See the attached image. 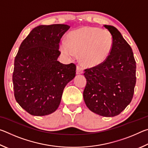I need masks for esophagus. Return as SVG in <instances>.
<instances>
[{"label": "esophagus", "mask_w": 148, "mask_h": 148, "mask_svg": "<svg viewBox=\"0 0 148 148\" xmlns=\"http://www.w3.org/2000/svg\"><path fill=\"white\" fill-rule=\"evenodd\" d=\"M83 68H82V66H77L76 67V74H82L83 73Z\"/></svg>", "instance_id": "obj_1"}]
</instances>
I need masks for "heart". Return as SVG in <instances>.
Here are the masks:
<instances>
[{
    "instance_id": "b5f03b06",
    "label": "heart",
    "mask_w": 148,
    "mask_h": 148,
    "mask_svg": "<svg viewBox=\"0 0 148 148\" xmlns=\"http://www.w3.org/2000/svg\"><path fill=\"white\" fill-rule=\"evenodd\" d=\"M114 46L112 34L107 30L83 27L70 32L67 42L62 41L61 51L73 59L79 54L80 62L87 67H95L108 58Z\"/></svg>"
}]
</instances>
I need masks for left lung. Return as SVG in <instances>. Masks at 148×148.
I'll list each match as a JSON object with an SVG mask.
<instances>
[{
    "label": "left lung",
    "instance_id": "1",
    "mask_svg": "<svg viewBox=\"0 0 148 148\" xmlns=\"http://www.w3.org/2000/svg\"><path fill=\"white\" fill-rule=\"evenodd\" d=\"M114 39L106 61L85 70L84 99L87 108L104 117H114L131 102L136 84V61L131 46L116 27L104 25Z\"/></svg>",
    "mask_w": 148,
    "mask_h": 148
}]
</instances>
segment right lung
I'll return each mask as SVG.
<instances>
[{
  "instance_id": "1",
  "label": "right lung",
  "mask_w": 148,
  "mask_h": 148,
  "mask_svg": "<svg viewBox=\"0 0 148 148\" xmlns=\"http://www.w3.org/2000/svg\"><path fill=\"white\" fill-rule=\"evenodd\" d=\"M69 29L64 24L39 25L20 45L12 76L14 96L20 106L32 116L56 111L65 86L76 76V65L57 61L60 40Z\"/></svg>"
}]
</instances>
